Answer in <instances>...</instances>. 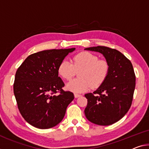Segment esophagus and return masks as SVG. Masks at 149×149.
Returning a JSON list of instances; mask_svg holds the SVG:
<instances>
[{"instance_id":"34e87169","label":"esophagus","mask_w":149,"mask_h":149,"mask_svg":"<svg viewBox=\"0 0 149 149\" xmlns=\"http://www.w3.org/2000/svg\"><path fill=\"white\" fill-rule=\"evenodd\" d=\"M81 95H79V94H77V93H74V97L75 98H79L81 97Z\"/></svg>"}]
</instances>
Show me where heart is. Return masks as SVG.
I'll return each instance as SVG.
<instances>
[{"label": "heart", "instance_id": "1", "mask_svg": "<svg viewBox=\"0 0 149 149\" xmlns=\"http://www.w3.org/2000/svg\"><path fill=\"white\" fill-rule=\"evenodd\" d=\"M58 73L63 79L70 80L78 73L79 79L68 82L67 88L76 93L88 91L91 87L98 88L107 79L109 72V64L104 59L91 52H82L72 57V63L62 61L58 67Z\"/></svg>", "mask_w": 149, "mask_h": 149}]
</instances>
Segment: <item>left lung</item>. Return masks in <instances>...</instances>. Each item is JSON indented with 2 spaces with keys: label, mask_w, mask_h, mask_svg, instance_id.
Returning <instances> with one entry per match:
<instances>
[{
  "label": "left lung",
  "mask_w": 149,
  "mask_h": 149,
  "mask_svg": "<svg viewBox=\"0 0 149 149\" xmlns=\"http://www.w3.org/2000/svg\"><path fill=\"white\" fill-rule=\"evenodd\" d=\"M85 50L103 54L109 64L107 79L93 93L85 94L84 114L94 124L107 126L121 119L131 106L136 77L131 62L117 50L98 46Z\"/></svg>",
  "instance_id": "1"
}]
</instances>
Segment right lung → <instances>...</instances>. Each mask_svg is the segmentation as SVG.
Instances as JSON below:
<instances>
[{"mask_svg":"<svg viewBox=\"0 0 149 149\" xmlns=\"http://www.w3.org/2000/svg\"><path fill=\"white\" fill-rule=\"evenodd\" d=\"M75 48L32 54L17 70L13 89L22 117L33 127L50 129L61 122L74 94L65 91L58 67Z\"/></svg>","mask_w":149,"mask_h":149,"instance_id":"right-lung-1","label":"right lung"}]
</instances>
